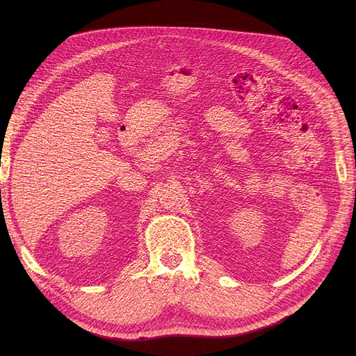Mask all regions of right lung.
Wrapping results in <instances>:
<instances>
[{
	"mask_svg": "<svg viewBox=\"0 0 356 356\" xmlns=\"http://www.w3.org/2000/svg\"><path fill=\"white\" fill-rule=\"evenodd\" d=\"M0 192H1V191H0Z\"/></svg>",
	"mask_w": 356,
	"mask_h": 356,
	"instance_id": "1",
	"label": "right lung"
}]
</instances>
